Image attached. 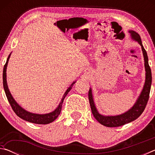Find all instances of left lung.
<instances>
[{"instance_id": "8db88e82", "label": "left lung", "mask_w": 155, "mask_h": 155, "mask_svg": "<svg viewBox=\"0 0 155 155\" xmlns=\"http://www.w3.org/2000/svg\"><path fill=\"white\" fill-rule=\"evenodd\" d=\"M131 37L133 40L138 41V43L141 46V49L143 51V54L144 57V65L146 68V82L144 84L143 90L141 91L140 97L137 99L136 103L134 104L132 108L129 111L124 113L122 115H116V116H103L98 114L96 109L95 104L94 103V100L91 94V90L90 89L88 93L89 101H90V107L91 109V112L96 119L97 121L101 124H103L107 127H118L120 126L124 125L127 123L134 121L135 120L138 118L140 116L141 114L143 112L145 109L146 104L148 103L149 96H150V91L152 83V73L150 68L148 64V58L147 55V52L146 50L144 49L143 46L141 44V40L140 35L137 33L133 31H129Z\"/></svg>"}]
</instances>
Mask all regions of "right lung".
<instances>
[{
	"label": "right lung",
	"instance_id": "1",
	"mask_svg": "<svg viewBox=\"0 0 155 155\" xmlns=\"http://www.w3.org/2000/svg\"><path fill=\"white\" fill-rule=\"evenodd\" d=\"M9 57H10V54L9 55L8 58H7V61H6V63H5V64L4 65L3 73H2V81H3V87L5 90V94H6L7 100H8L10 105H11L12 109L14 110L15 114H16L18 117H20V118L25 120H26V121H28V122H31V123H34V124H49V123L53 122L54 120L57 119V117L59 116L60 113H61L62 104H63V103H64V100L65 98V97L66 96L68 93L69 92L70 90H71L73 85H74L75 82L73 83L72 85L68 88V90L65 92L64 96H63L59 105L55 110H54V111L50 113V114H43V115L35 114H32V113L28 112L27 111H25V109H23L22 107L18 105V103L15 101V100L12 97L11 93L9 92L8 87H7V80H6V69H7V63H8Z\"/></svg>",
	"mask_w": 155,
	"mask_h": 155
}]
</instances>
